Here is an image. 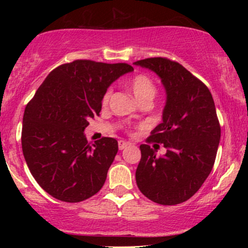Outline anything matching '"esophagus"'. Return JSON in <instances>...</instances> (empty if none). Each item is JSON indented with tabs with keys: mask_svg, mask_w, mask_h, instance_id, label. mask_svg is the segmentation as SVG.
Masks as SVG:
<instances>
[{
	"mask_svg": "<svg viewBox=\"0 0 248 248\" xmlns=\"http://www.w3.org/2000/svg\"><path fill=\"white\" fill-rule=\"evenodd\" d=\"M127 145H128V142H125L123 140L118 141V149H120V150H124V149L126 148Z\"/></svg>",
	"mask_w": 248,
	"mask_h": 248,
	"instance_id": "1",
	"label": "esophagus"
}]
</instances>
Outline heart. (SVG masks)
Here are the masks:
<instances>
[{
  "mask_svg": "<svg viewBox=\"0 0 248 248\" xmlns=\"http://www.w3.org/2000/svg\"><path fill=\"white\" fill-rule=\"evenodd\" d=\"M128 84H130V89L132 90V93H133L134 97L137 98L141 104L151 103L152 99L155 97V94H157L158 89L155 81L144 73L135 74L133 78H131ZM111 93H113L111 88H108V89L104 93L103 98H101V103H103L104 106H106L108 101H109Z\"/></svg>",
  "mask_w": 248,
  "mask_h": 248,
  "instance_id": "heart-1",
  "label": "heart"
}]
</instances>
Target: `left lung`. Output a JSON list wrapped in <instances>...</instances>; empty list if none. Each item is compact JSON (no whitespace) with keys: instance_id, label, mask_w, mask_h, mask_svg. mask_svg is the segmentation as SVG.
Masks as SVG:
<instances>
[{"instance_id":"obj_1","label":"left lung","mask_w":248,"mask_h":248,"mask_svg":"<svg viewBox=\"0 0 248 248\" xmlns=\"http://www.w3.org/2000/svg\"><path fill=\"white\" fill-rule=\"evenodd\" d=\"M134 64L157 73L167 93L162 122L148 138L167 152L155 157L150 145H140L138 187L158 204H179L199 191L215 165L221 135L215 101L208 87L178 62L150 57Z\"/></svg>"}]
</instances>
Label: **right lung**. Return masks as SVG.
<instances>
[{
    "instance_id": "right-lung-1",
    "label": "right lung",
    "mask_w": 248,
    "mask_h": 248,
    "mask_svg": "<svg viewBox=\"0 0 248 248\" xmlns=\"http://www.w3.org/2000/svg\"><path fill=\"white\" fill-rule=\"evenodd\" d=\"M130 64L76 60L50 72L23 114L21 144L40 187L60 201L77 203L103 187L118 150L113 138L88 143L83 131L101 110V98Z\"/></svg>"
}]
</instances>
